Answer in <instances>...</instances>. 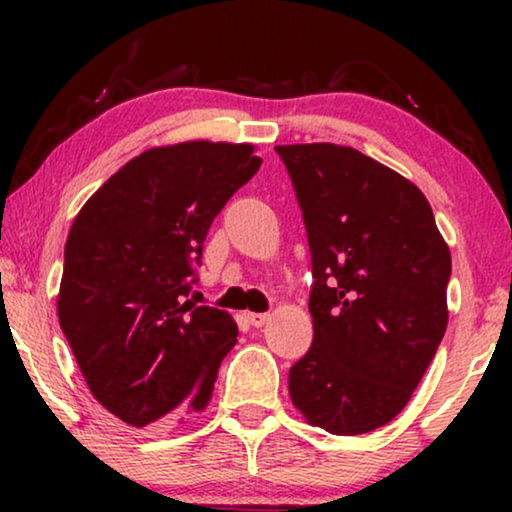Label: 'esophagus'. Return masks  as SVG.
Here are the masks:
<instances>
[{
	"instance_id": "obj_1",
	"label": "esophagus",
	"mask_w": 512,
	"mask_h": 512,
	"mask_svg": "<svg viewBox=\"0 0 512 512\" xmlns=\"http://www.w3.org/2000/svg\"><path fill=\"white\" fill-rule=\"evenodd\" d=\"M247 319H249L251 326L261 328V326H265V324H268V321H270V314H265V312H251V314H247Z\"/></svg>"
}]
</instances>
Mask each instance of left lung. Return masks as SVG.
<instances>
[{
  "label": "left lung",
  "mask_w": 512,
  "mask_h": 512,
  "mask_svg": "<svg viewBox=\"0 0 512 512\" xmlns=\"http://www.w3.org/2000/svg\"><path fill=\"white\" fill-rule=\"evenodd\" d=\"M275 149L314 277V340L289 370V396L335 436L375 431L408 405L443 340L450 249L424 193L391 167L328 142Z\"/></svg>",
  "instance_id": "1"
}]
</instances>
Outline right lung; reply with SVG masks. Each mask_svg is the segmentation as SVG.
I'll return each mask as SVG.
<instances>
[{
	"instance_id": "right-lung-1",
	"label": "right lung",
	"mask_w": 512,
	"mask_h": 512,
	"mask_svg": "<svg viewBox=\"0 0 512 512\" xmlns=\"http://www.w3.org/2000/svg\"><path fill=\"white\" fill-rule=\"evenodd\" d=\"M261 163L254 144L153 146L76 214L58 319L88 389L121 422L156 429L212 401L237 324L186 296L214 216Z\"/></svg>"
}]
</instances>
